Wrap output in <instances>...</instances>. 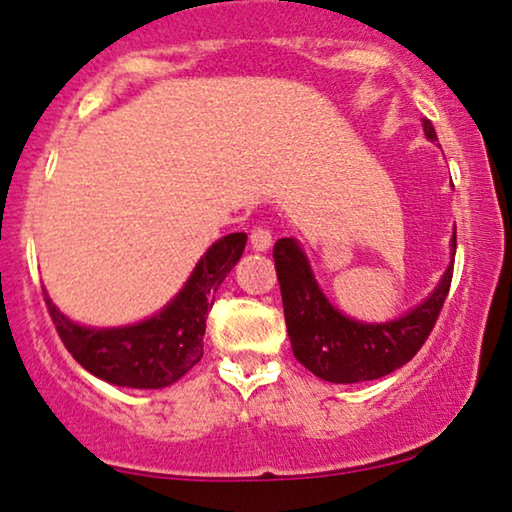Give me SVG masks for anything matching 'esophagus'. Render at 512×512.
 Returning <instances> with one entry per match:
<instances>
[{
  "label": "esophagus",
  "instance_id": "esophagus-1",
  "mask_svg": "<svg viewBox=\"0 0 512 512\" xmlns=\"http://www.w3.org/2000/svg\"><path fill=\"white\" fill-rule=\"evenodd\" d=\"M249 242H251V247H254L256 251H268L272 247V233H270L268 228L258 226V228L251 230Z\"/></svg>",
  "mask_w": 512,
  "mask_h": 512
}]
</instances>
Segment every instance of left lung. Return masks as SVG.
Listing matches in <instances>:
<instances>
[{"instance_id": "8db88e82", "label": "left lung", "mask_w": 512, "mask_h": 512, "mask_svg": "<svg viewBox=\"0 0 512 512\" xmlns=\"http://www.w3.org/2000/svg\"><path fill=\"white\" fill-rule=\"evenodd\" d=\"M424 135L436 142V130L429 118H424ZM452 261L440 277L436 289L417 307L403 317L366 324L342 314L338 307L319 289L312 275L303 247L293 237L277 240L275 268L279 289H282L286 331H289L293 356L321 380L335 384H354L377 380L394 373L419 352L429 338L431 328L450 291L457 233L450 242Z\"/></svg>"}]
</instances>
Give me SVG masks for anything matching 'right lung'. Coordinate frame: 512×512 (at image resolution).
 <instances>
[{
	"instance_id": "right-lung-1",
	"label": "right lung",
	"mask_w": 512,
	"mask_h": 512,
	"mask_svg": "<svg viewBox=\"0 0 512 512\" xmlns=\"http://www.w3.org/2000/svg\"><path fill=\"white\" fill-rule=\"evenodd\" d=\"M244 244V233L216 240L193 268L184 289L153 317L130 326H81L46 296L60 340L88 373L104 382L130 389L170 387L202 359V338L214 293L240 261Z\"/></svg>"
}]
</instances>
